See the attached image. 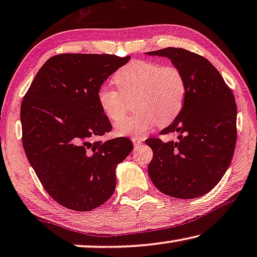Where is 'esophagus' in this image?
Instances as JSON below:
<instances>
[{
	"label": "esophagus",
	"instance_id": "34e87169",
	"mask_svg": "<svg viewBox=\"0 0 257 257\" xmlns=\"http://www.w3.org/2000/svg\"><path fill=\"white\" fill-rule=\"evenodd\" d=\"M131 140L133 142L134 147H139V146L142 144V141H144V139H142V138H139V137H132Z\"/></svg>",
	"mask_w": 257,
	"mask_h": 257
}]
</instances>
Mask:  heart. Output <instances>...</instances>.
<instances>
[{
    "mask_svg": "<svg viewBox=\"0 0 257 257\" xmlns=\"http://www.w3.org/2000/svg\"><path fill=\"white\" fill-rule=\"evenodd\" d=\"M117 90L102 86L96 93L101 111L116 123L123 115L126 100L133 98V115L120 120L116 131L120 136L139 137L157 123H171L179 115L186 96V80L175 65L161 66L151 61H134L112 77Z\"/></svg>",
    "mask_w": 257,
    "mask_h": 257,
    "instance_id": "heart-1",
    "label": "heart"
}]
</instances>
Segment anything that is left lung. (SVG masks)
<instances>
[{
	"label": "left lung",
	"mask_w": 257,
	"mask_h": 257,
	"mask_svg": "<svg viewBox=\"0 0 257 257\" xmlns=\"http://www.w3.org/2000/svg\"><path fill=\"white\" fill-rule=\"evenodd\" d=\"M148 55L170 58L186 80L183 109L160 132L176 134V139L146 140L154 153L149 177L164 194L195 199L210 192L231 163L236 142L234 95L215 66L201 55L173 47Z\"/></svg>",
	"instance_id": "obj_1"
}]
</instances>
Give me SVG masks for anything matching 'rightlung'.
Returning <instances> with one entry per match:
<instances>
[{"label": "right lung", "mask_w": 257, "mask_h": 257, "mask_svg": "<svg viewBox=\"0 0 257 257\" xmlns=\"http://www.w3.org/2000/svg\"><path fill=\"white\" fill-rule=\"evenodd\" d=\"M130 56L61 54L50 57L21 105L23 147L46 192L61 206L93 210L116 187V165L132 152L127 138L95 141L111 131L96 93Z\"/></svg>", "instance_id": "1"}]
</instances>
